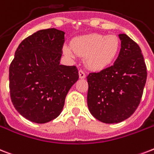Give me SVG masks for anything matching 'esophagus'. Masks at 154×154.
<instances>
[{"label": "esophagus", "instance_id": "1", "mask_svg": "<svg viewBox=\"0 0 154 154\" xmlns=\"http://www.w3.org/2000/svg\"><path fill=\"white\" fill-rule=\"evenodd\" d=\"M79 77L81 79H83V78L85 77V72L83 70H81V69L79 70Z\"/></svg>", "mask_w": 154, "mask_h": 154}]
</instances>
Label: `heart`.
Segmentation results:
<instances>
[{
  "instance_id": "heart-1",
  "label": "heart",
  "mask_w": 154,
  "mask_h": 154,
  "mask_svg": "<svg viewBox=\"0 0 154 154\" xmlns=\"http://www.w3.org/2000/svg\"><path fill=\"white\" fill-rule=\"evenodd\" d=\"M119 47L120 42L117 36L95 33L75 38L71 42L72 48L64 46L63 52L69 57H73V52L85 57L87 68L100 71L107 68L115 60Z\"/></svg>"
}]
</instances>
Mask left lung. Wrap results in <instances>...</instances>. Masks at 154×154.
Returning <instances> with one entry per match:
<instances>
[{
    "label": "left lung",
    "mask_w": 154,
    "mask_h": 154,
    "mask_svg": "<svg viewBox=\"0 0 154 154\" xmlns=\"http://www.w3.org/2000/svg\"><path fill=\"white\" fill-rule=\"evenodd\" d=\"M119 37L121 49L114 64L87 77L88 110L105 123H118L133 115L139 105L147 77L139 46L126 34Z\"/></svg>",
    "instance_id": "8db88e82"
}]
</instances>
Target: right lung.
I'll return each instance as SVG.
<instances>
[{"label":"right lung","mask_w":154,"mask_h":154,"mask_svg":"<svg viewBox=\"0 0 154 154\" xmlns=\"http://www.w3.org/2000/svg\"><path fill=\"white\" fill-rule=\"evenodd\" d=\"M65 32L39 30L23 39L9 67L12 104L21 116L46 123L59 116L69 90L79 78L75 66L60 64Z\"/></svg>","instance_id":"obj_1"}]
</instances>
